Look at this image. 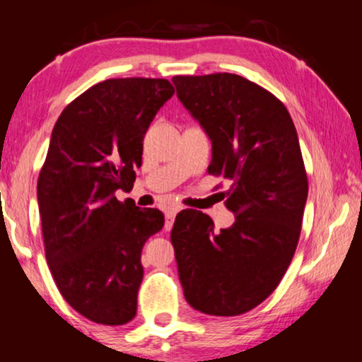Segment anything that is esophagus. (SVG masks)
<instances>
[{"label": "esophagus", "mask_w": 362, "mask_h": 362, "mask_svg": "<svg viewBox=\"0 0 362 362\" xmlns=\"http://www.w3.org/2000/svg\"><path fill=\"white\" fill-rule=\"evenodd\" d=\"M178 211H180V207H168L167 211H165V230L170 231L173 226V221H175V216Z\"/></svg>", "instance_id": "34e87169"}]
</instances>
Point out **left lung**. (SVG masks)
<instances>
[{"label": "left lung", "mask_w": 362, "mask_h": 362, "mask_svg": "<svg viewBox=\"0 0 362 362\" xmlns=\"http://www.w3.org/2000/svg\"><path fill=\"white\" fill-rule=\"evenodd\" d=\"M172 81L213 143L207 172L231 180L224 204L236 218L214 231L201 211L177 214L178 277L192 308L236 317L271 296L296 252L308 197L296 127L279 98L238 74Z\"/></svg>", "instance_id": "8db88e82"}]
</instances>
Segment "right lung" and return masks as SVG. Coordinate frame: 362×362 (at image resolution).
Instances as JSON below:
<instances>
[{
  "mask_svg": "<svg viewBox=\"0 0 362 362\" xmlns=\"http://www.w3.org/2000/svg\"><path fill=\"white\" fill-rule=\"evenodd\" d=\"M175 93L163 78H112L61 112L37 182L45 259L57 289L102 325L136 317L141 250L163 228V213L139 209L129 192L149 124Z\"/></svg>",
  "mask_w": 362,
  "mask_h": 362,
  "instance_id": "right-lung-1",
  "label": "right lung"
}]
</instances>
